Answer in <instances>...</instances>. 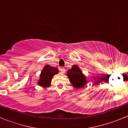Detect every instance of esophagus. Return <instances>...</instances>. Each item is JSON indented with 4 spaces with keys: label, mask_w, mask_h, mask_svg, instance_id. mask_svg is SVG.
<instances>
[{
    "label": "esophagus",
    "mask_w": 128,
    "mask_h": 128,
    "mask_svg": "<svg viewBox=\"0 0 128 128\" xmlns=\"http://www.w3.org/2000/svg\"><path fill=\"white\" fill-rule=\"evenodd\" d=\"M60 71H61V72H62V73H65V68H61Z\"/></svg>",
    "instance_id": "34e87169"
}]
</instances>
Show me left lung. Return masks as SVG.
<instances>
[{
    "label": "left lung",
    "mask_w": 128,
    "mask_h": 128,
    "mask_svg": "<svg viewBox=\"0 0 128 128\" xmlns=\"http://www.w3.org/2000/svg\"><path fill=\"white\" fill-rule=\"evenodd\" d=\"M66 75L72 86L76 88H82L86 84V78L78 65H72V68L66 72Z\"/></svg>",
    "instance_id": "8db88e82"
}]
</instances>
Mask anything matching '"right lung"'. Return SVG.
Instances as JSON below:
<instances>
[{
    "label": "right lung",
    "mask_w": 128,
    "mask_h": 128,
    "mask_svg": "<svg viewBox=\"0 0 128 128\" xmlns=\"http://www.w3.org/2000/svg\"><path fill=\"white\" fill-rule=\"evenodd\" d=\"M59 70L57 68L46 65L40 75V80L38 81V84L42 87H48L50 85L53 76L55 74H57Z\"/></svg>",
    "instance_id": "right-lung-1"
}]
</instances>
